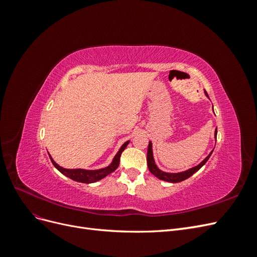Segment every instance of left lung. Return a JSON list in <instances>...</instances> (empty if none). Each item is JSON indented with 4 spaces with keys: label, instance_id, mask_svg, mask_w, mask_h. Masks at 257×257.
<instances>
[{
    "label": "left lung",
    "instance_id": "1",
    "mask_svg": "<svg viewBox=\"0 0 257 257\" xmlns=\"http://www.w3.org/2000/svg\"><path fill=\"white\" fill-rule=\"evenodd\" d=\"M213 107V106H212ZM216 134H217V130L215 128L214 131V138L216 141ZM213 150L210 152L207 158L204 159L203 161H201L198 165L194 166V167H191L189 169L184 170V172H179V173H167V172H164V170H162L158 167V165L155 164V161H154V158H153V151H152V143L149 142V146H148V152H147V163H148V168H149L150 173L152 175H154L157 178H159L160 180H163V181H166V182H172V183H177V182H181L183 180H185V179L190 178L192 175L195 174L196 172H198V170L203 167L207 161L209 160V158L211 157Z\"/></svg>",
    "mask_w": 257,
    "mask_h": 257
}]
</instances>
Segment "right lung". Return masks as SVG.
Masks as SVG:
<instances>
[{
    "mask_svg": "<svg viewBox=\"0 0 257 257\" xmlns=\"http://www.w3.org/2000/svg\"><path fill=\"white\" fill-rule=\"evenodd\" d=\"M130 141L124 143L121 148L119 149V151L116 152V154L113 157L111 163L108 166L104 167V168H99V169H82V168H76V169H67V168H63L61 167L60 165H58L56 162L53 161V159L51 158V155L49 154V158L52 162L53 166L56 167L61 174H63L64 176H66L67 178L72 179L74 181L77 182H82V183H93L96 182L100 179L105 178L106 176H108L109 174H111L112 172L118 168L119 163H120V157L121 153L123 152V150L125 149L126 146L128 145Z\"/></svg>",
    "mask_w": 257,
    "mask_h": 257,
    "instance_id": "right-lung-1",
    "label": "right lung"
}]
</instances>
